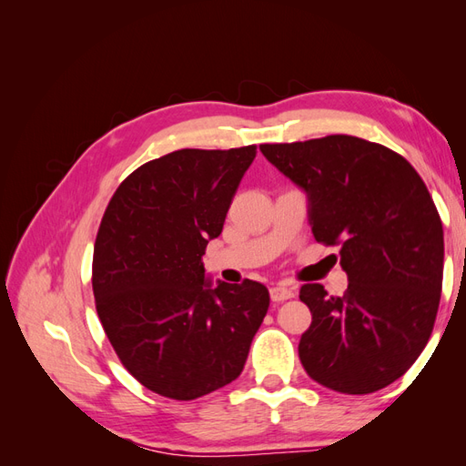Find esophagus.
I'll list each match as a JSON object with an SVG mask.
<instances>
[{
	"label": "esophagus",
	"mask_w": 466,
	"mask_h": 466,
	"mask_svg": "<svg viewBox=\"0 0 466 466\" xmlns=\"http://www.w3.org/2000/svg\"><path fill=\"white\" fill-rule=\"evenodd\" d=\"M293 295H295V291L291 288H288V286H274V288H270V298L276 303L291 299Z\"/></svg>",
	"instance_id": "34e87169"
}]
</instances>
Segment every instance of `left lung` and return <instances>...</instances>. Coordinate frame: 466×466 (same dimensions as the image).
Listing matches in <instances>:
<instances>
[{"instance_id": "1", "label": "left lung", "mask_w": 466, "mask_h": 466, "mask_svg": "<svg viewBox=\"0 0 466 466\" xmlns=\"http://www.w3.org/2000/svg\"><path fill=\"white\" fill-rule=\"evenodd\" d=\"M260 151L307 194L315 238L340 247L348 274L342 298L299 291L313 315L305 371L346 394L390 385L426 348L441 298L443 228L424 180L402 155L344 134Z\"/></svg>"}]
</instances>
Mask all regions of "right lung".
I'll return each mask as SVG.
<instances>
[{
  "mask_svg": "<svg viewBox=\"0 0 466 466\" xmlns=\"http://www.w3.org/2000/svg\"><path fill=\"white\" fill-rule=\"evenodd\" d=\"M255 157L257 146L173 151L136 168L105 209L96 313L124 368L161 397L194 400L229 385L266 317V286H211L202 262Z\"/></svg>",
  "mask_w": 466,
  "mask_h": 466,
  "instance_id": "obj_1",
  "label": "right lung"
}]
</instances>
